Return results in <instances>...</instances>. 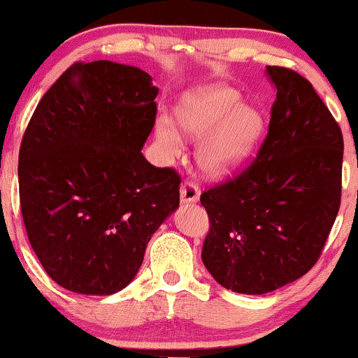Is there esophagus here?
<instances>
[{"label":"esophagus","mask_w":358,"mask_h":358,"mask_svg":"<svg viewBox=\"0 0 358 358\" xmlns=\"http://www.w3.org/2000/svg\"><path fill=\"white\" fill-rule=\"evenodd\" d=\"M200 199V188L192 182H185L180 188V200L182 203H195Z\"/></svg>","instance_id":"obj_1"}]
</instances>
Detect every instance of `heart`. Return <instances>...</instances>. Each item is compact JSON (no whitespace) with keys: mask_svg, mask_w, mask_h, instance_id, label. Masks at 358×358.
<instances>
[{"mask_svg":"<svg viewBox=\"0 0 358 358\" xmlns=\"http://www.w3.org/2000/svg\"><path fill=\"white\" fill-rule=\"evenodd\" d=\"M262 129V114L252 106L242 104L241 94L225 84L188 90L176 106V121L166 113H159L155 121L156 138L170 155L182 148V134L200 139L196 163L213 176L237 170L254 151Z\"/></svg>","mask_w":358,"mask_h":358,"instance_id":"1","label":"heart"}]
</instances>
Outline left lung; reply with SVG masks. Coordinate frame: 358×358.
<instances>
[{
  "label": "left lung",
  "instance_id": "1",
  "mask_svg": "<svg viewBox=\"0 0 358 358\" xmlns=\"http://www.w3.org/2000/svg\"><path fill=\"white\" fill-rule=\"evenodd\" d=\"M276 101L261 150L241 175L203 192L202 261L234 293L266 294L318 261L342 195V131L313 85L266 67Z\"/></svg>",
  "mask_w": 358,
  "mask_h": 358
}]
</instances>
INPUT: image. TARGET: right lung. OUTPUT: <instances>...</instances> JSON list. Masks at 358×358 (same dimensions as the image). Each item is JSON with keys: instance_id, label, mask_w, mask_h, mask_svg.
Listing matches in <instances>:
<instances>
[{"instance_id": "1", "label": "right lung", "mask_w": 358, "mask_h": 358, "mask_svg": "<svg viewBox=\"0 0 358 358\" xmlns=\"http://www.w3.org/2000/svg\"><path fill=\"white\" fill-rule=\"evenodd\" d=\"M158 87L110 60L73 64L47 90L20 148V203L45 273L79 294L133 281L151 236L180 205V176L148 163Z\"/></svg>"}]
</instances>
